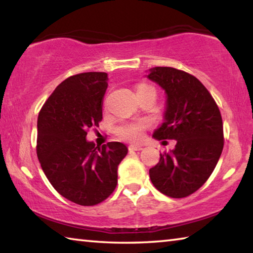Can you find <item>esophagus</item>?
I'll return each mask as SVG.
<instances>
[{"label":"esophagus","instance_id":"34e87169","mask_svg":"<svg viewBox=\"0 0 253 253\" xmlns=\"http://www.w3.org/2000/svg\"><path fill=\"white\" fill-rule=\"evenodd\" d=\"M129 151H134V152H138V151H142L143 147L139 146V145H130L129 147Z\"/></svg>","mask_w":253,"mask_h":253}]
</instances>
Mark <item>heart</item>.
<instances>
[{"mask_svg": "<svg viewBox=\"0 0 253 253\" xmlns=\"http://www.w3.org/2000/svg\"><path fill=\"white\" fill-rule=\"evenodd\" d=\"M144 87H151V85L142 84L137 89L144 88ZM146 127H147V123L135 122V123H129V124H125V125L119 126L116 129V132L119 138L129 140V142H139V140L143 139Z\"/></svg>", "mask_w": 253, "mask_h": 253, "instance_id": "obj_1", "label": "heart"}]
</instances>
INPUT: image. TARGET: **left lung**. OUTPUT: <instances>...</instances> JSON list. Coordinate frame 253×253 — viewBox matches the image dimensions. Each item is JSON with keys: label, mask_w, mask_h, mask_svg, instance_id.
Masks as SVG:
<instances>
[{"label": "left lung", "mask_w": 253, "mask_h": 253, "mask_svg": "<svg viewBox=\"0 0 253 253\" xmlns=\"http://www.w3.org/2000/svg\"><path fill=\"white\" fill-rule=\"evenodd\" d=\"M166 93L164 122L155 139H175L169 153L149 169L161 193L181 199L198 191L215 169L223 149V124L216 102L202 83L185 71L155 67L146 75Z\"/></svg>", "instance_id": "8db88e82"}]
</instances>
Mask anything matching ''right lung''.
I'll return each mask as SVG.
<instances>
[{"label":"right lung","instance_id":"1","mask_svg":"<svg viewBox=\"0 0 253 253\" xmlns=\"http://www.w3.org/2000/svg\"><path fill=\"white\" fill-rule=\"evenodd\" d=\"M106 72H84L62 81L38 117L37 154L55 191L84 207L102 202L117 185L119 163L126 145L101 147L85 139L87 130L102 119V98L108 87Z\"/></svg>","mask_w":253,"mask_h":253}]
</instances>
